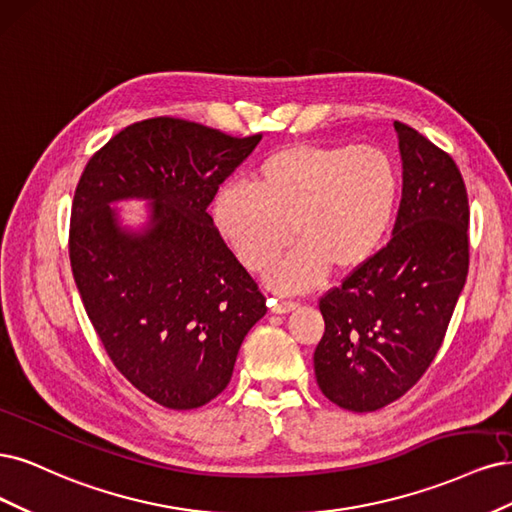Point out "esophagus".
<instances>
[{
  "label": "esophagus",
  "instance_id": "esophagus-1",
  "mask_svg": "<svg viewBox=\"0 0 512 512\" xmlns=\"http://www.w3.org/2000/svg\"><path fill=\"white\" fill-rule=\"evenodd\" d=\"M268 304H270V310L276 312V315H285V312H291V310L300 306L298 302H293V300H276V298H270Z\"/></svg>",
  "mask_w": 512,
  "mask_h": 512
}]
</instances>
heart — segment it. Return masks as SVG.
<instances>
[{"mask_svg": "<svg viewBox=\"0 0 512 512\" xmlns=\"http://www.w3.org/2000/svg\"><path fill=\"white\" fill-rule=\"evenodd\" d=\"M255 189L227 183L212 204L219 234L244 268L272 270L276 289H306L336 272H353L381 249L398 212L400 174L372 144H293L263 159Z\"/></svg>", "mask_w": 512, "mask_h": 512, "instance_id": "1", "label": "heart"}]
</instances>
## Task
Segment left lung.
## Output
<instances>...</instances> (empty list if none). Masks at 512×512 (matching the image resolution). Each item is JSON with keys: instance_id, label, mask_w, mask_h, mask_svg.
Segmentation results:
<instances>
[{"instance_id": "8db88e82", "label": "left lung", "mask_w": 512, "mask_h": 512, "mask_svg": "<svg viewBox=\"0 0 512 512\" xmlns=\"http://www.w3.org/2000/svg\"><path fill=\"white\" fill-rule=\"evenodd\" d=\"M402 202L391 240L319 300L315 376L329 402L374 412L415 387L442 346L466 285L470 206L449 153L393 123Z\"/></svg>"}]
</instances>
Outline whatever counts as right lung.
Returning a JSON list of instances; mask_svg holds the SVG:
<instances>
[{
  "mask_svg": "<svg viewBox=\"0 0 512 512\" xmlns=\"http://www.w3.org/2000/svg\"><path fill=\"white\" fill-rule=\"evenodd\" d=\"M259 140L155 117L110 138L78 180L68 249L80 300L112 364L166 408L217 398L268 310L206 212ZM127 196L154 200L144 235L123 233L107 206Z\"/></svg>",
  "mask_w": 512,
  "mask_h": 512,
  "instance_id": "obj_1",
  "label": "right lung"
}]
</instances>
